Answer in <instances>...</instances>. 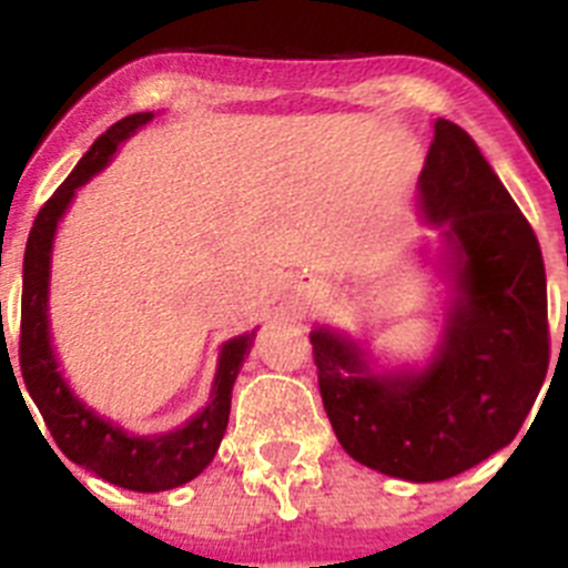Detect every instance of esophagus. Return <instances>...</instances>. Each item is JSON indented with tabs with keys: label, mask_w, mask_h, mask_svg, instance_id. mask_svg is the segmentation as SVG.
<instances>
[{
	"label": "esophagus",
	"mask_w": 568,
	"mask_h": 568,
	"mask_svg": "<svg viewBox=\"0 0 568 568\" xmlns=\"http://www.w3.org/2000/svg\"><path fill=\"white\" fill-rule=\"evenodd\" d=\"M298 293L318 295L321 293V281L315 278V275H301V278H298Z\"/></svg>",
	"instance_id": "34e87169"
}]
</instances>
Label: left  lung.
Returning <instances> with one entry per match:
<instances>
[{"mask_svg":"<svg viewBox=\"0 0 568 568\" xmlns=\"http://www.w3.org/2000/svg\"><path fill=\"white\" fill-rule=\"evenodd\" d=\"M418 193L426 222L444 227L455 281L433 361L378 375L355 341L329 329L310 341L346 455L429 484L515 440L549 369V321L538 235L458 124L435 122Z\"/></svg>","mask_w":568,"mask_h":568,"instance_id":"left-lung-1","label":"left lung"}]
</instances>
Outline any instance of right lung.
<instances>
[{"instance_id": "obj_1", "label": "right lung", "mask_w": 568, "mask_h": 568, "mask_svg": "<svg viewBox=\"0 0 568 568\" xmlns=\"http://www.w3.org/2000/svg\"><path fill=\"white\" fill-rule=\"evenodd\" d=\"M153 113L124 115L122 122L104 130L93 148L79 159L73 173L59 184L37 222L30 227L22 264V329H19V364L30 398L42 413L48 433L53 435L64 458L84 466L108 484L133 491H164L187 484L202 475L222 444L230 420V400L241 364L255 341V329L222 346V358L215 369L213 393L202 413L168 435L139 438L124 433L113 420L99 418L93 409L70 393L59 373L57 355L50 346L48 329V284H50V250L57 235L59 219L73 202L77 190L99 173L113 159L119 144L148 124ZM50 446V444H48Z\"/></svg>"}]
</instances>
